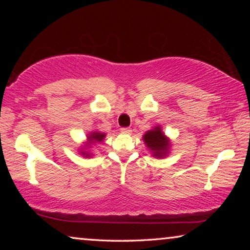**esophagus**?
<instances>
[{
	"mask_svg": "<svg viewBox=\"0 0 250 250\" xmlns=\"http://www.w3.org/2000/svg\"><path fill=\"white\" fill-rule=\"evenodd\" d=\"M120 131H121V133H125V134H131V132H132V130H131L130 128H121Z\"/></svg>",
	"mask_w": 250,
	"mask_h": 250,
	"instance_id": "34e87169",
	"label": "esophagus"
}]
</instances>
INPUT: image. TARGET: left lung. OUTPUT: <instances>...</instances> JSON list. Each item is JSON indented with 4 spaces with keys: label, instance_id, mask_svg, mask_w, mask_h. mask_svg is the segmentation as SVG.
<instances>
[{
    "label": "left lung",
    "instance_id": "left-lung-1",
    "mask_svg": "<svg viewBox=\"0 0 250 250\" xmlns=\"http://www.w3.org/2000/svg\"><path fill=\"white\" fill-rule=\"evenodd\" d=\"M143 141L151 150L152 155L155 158H164L167 155L170 140L163 133L162 128L160 125H156L152 130L146 131V134H143Z\"/></svg>",
    "mask_w": 250,
    "mask_h": 250
}]
</instances>
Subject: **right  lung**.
<instances>
[{"mask_svg": "<svg viewBox=\"0 0 250 250\" xmlns=\"http://www.w3.org/2000/svg\"><path fill=\"white\" fill-rule=\"evenodd\" d=\"M104 137H105L104 133L98 132V131H92V132L89 133V135L87 137V140H88L87 145L91 146V145H96V143L103 142ZM80 153H82L84 156H87V158H90V156H91V153H89V152H87V151H82Z\"/></svg>", "mask_w": 250, "mask_h": 250, "instance_id": "1", "label": "right lung"}]
</instances>
